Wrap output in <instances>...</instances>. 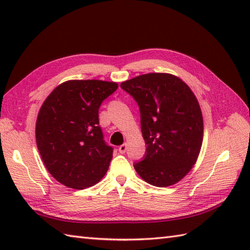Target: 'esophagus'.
I'll list each match as a JSON object with an SVG mask.
<instances>
[{
    "label": "esophagus",
    "mask_w": 250,
    "mask_h": 250,
    "mask_svg": "<svg viewBox=\"0 0 250 250\" xmlns=\"http://www.w3.org/2000/svg\"><path fill=\"white\" fill-rule=\"evenodd\" d=\"M118 150H119V152H120V153H125V150H126V144H122V145H120V146H119V148H118Z\"/></svg>",
    "instance_id": "1"
}]
</instances>
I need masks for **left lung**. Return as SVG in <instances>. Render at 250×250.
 <instances>
[{
    "instance_id": "1",
    "label": "left lung",
    "mask_w": 250,
    "mask_h": 250,
    "mask_svg": "<svg viewBox=\"0 0 250 250\" xmlns=\"http://www.w3.org/2000/svg\"><path fill=\"white\" fill-rule=\"evenodd\" d=\"M120 87L139 104L147 145L135 171L156 187L178 183L195 164L203 142V117L192 90L167 73L144 74Z\"/></svg>"
}]
</instances>
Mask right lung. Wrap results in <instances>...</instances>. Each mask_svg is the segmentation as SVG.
<instances>
[{
  "label": "right lung",
  "mask_w": 250,
  "mask_h": 250,
  "mask_svg": "<svg viewBox=\"0 0 250 250\" xmlns=\"http://www.w3.org/2000/svg\"><path fill=\"white\" fill-rule=\"evenodd\" d=\"M114 82L67 81L47 97L37 115L36 145L46 168L62 185L84 189L104 177L113 158L99 125V108Z\"/></svg>",
  "instance_id": "1"
}]
</instances>
